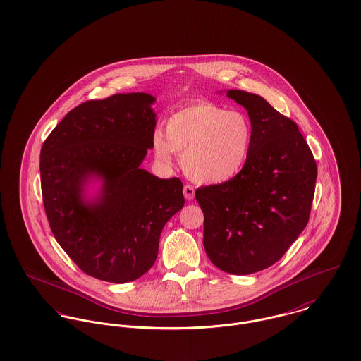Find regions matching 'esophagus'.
<instances>
[{"label": "esophagus", "instance_id": "obj_1", "mask_svg": "<svg viewBox=\"0 0 361 361\" xmlns=\"http://www.w3.org/2000/svg\"><path fill=\"white\" fill-rule=\"evenodd\" d=\"M183 192H184V197H185V200H194V197H195V190H194L192 185H188V184L184 185Z\"/></svg>", "mask_w": 361, "mask_h": 361}]
</instances>
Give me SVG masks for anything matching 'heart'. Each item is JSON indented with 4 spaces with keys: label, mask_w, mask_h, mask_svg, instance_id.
Returning a JSON list of instances; mask_svg holds the SVG:
<instances>
[{
    "label": "heart",
    "mask_w": 361,
    "mask_h": 361,
    "mask_svg": "<svg viewBox=\"0 0 361 361\" xmlns=\"http://www.w3.org/2000/svg\"><path fill=\"white\" fill-rule=\"evenodd\" d=\"M164 134L152 135V152L161 164L181 155L184 173L200 184H221L237 177L249 161L253 127L240 111L200 101L173 112Z\"/></svg>",
    "instance_id": "heart-1"
}]
</instances>
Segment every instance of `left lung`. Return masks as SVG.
I'll return each instance as SVG.
<instances>
[{"label": "left lung", "instance_id": "left-lung-1", "mask_svg": "<svg viewBox=\"0 0 361 361\" xmlns=\"http://www.w3.org/2000/svg\"><path fill=\"white\" fill-rule=\"evenodd\" d=\"M253 127L249 161L237 177L200 187L203 246L220 270L246 276L279 262L305 230L314 197L317 164L296 123L263 97L228 90Z\"/></svg>", "mask_w": 361, "mask_h": 361}]
</instances>
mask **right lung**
Here are the masks:
<instances>
[{"instance_id": "1", "label": "right lung", "mask_w": 361, "mask_h": 361, "mask_svg": "<svg viewBox=\"0 0 361 361\" xmlns=\"http://www.w3.org/2000/svg\"><path fill=\"white\" fill-rule=\"evenodd\" d=\"M155 97L116 94L71 111L44 141L41 191L51 231L85 274L124 283L158 257L164 224L184 206L180 178L141 169L152 135ZM101 182L91 197L87 185Z\"/></svg>"}]
</instances>
